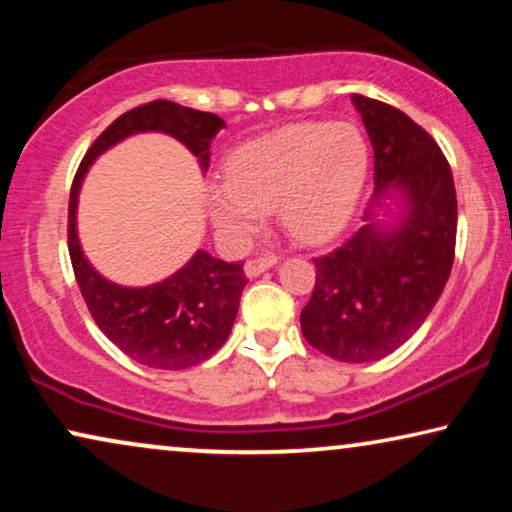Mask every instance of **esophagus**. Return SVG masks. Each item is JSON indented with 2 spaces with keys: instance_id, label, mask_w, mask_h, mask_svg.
<instances>
[{
  "instance_id": "1",
  "label": "esophagus",
  "mask_w": 512,
  "mask_h": 512,
  "mask_svg": "<svg viewBox=\"0 0 512 512\" xmlns=\"http://www.w3.org/2000/svg\"><path fill=\"white\" fill-rule=\"evenodd\" d=\"M277 263V256L272 254H265V256H258V258H249L247 263H244V272H247V277H258L261 272H265L272 265Z\"/></svg>"
}]
</instances>
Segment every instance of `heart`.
Listing matches in <instances>:
<instances>
[{
    "label": "heart",
    "mask_w": 512,
    "mask_h": 512,
    "mask_svg": "<svg viewBox=\"0 0 512 512\" xmlns=\"http://www.w3.org/2000/svg\"><path fill=\"white\" fill-rule=\"evenodd\" d=\"M368 174V144L352 123L286 125L237 146L223 181L205 188L209 216L230 240L244 242L265 209L303 242H324L352 219Z\"/></svg>",
    "instance_id": "1"
}]
</instances>
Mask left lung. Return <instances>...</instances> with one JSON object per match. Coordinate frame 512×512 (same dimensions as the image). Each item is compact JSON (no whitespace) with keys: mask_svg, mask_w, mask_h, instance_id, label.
Wrapping results in <instances>:
<instances>
[{"mask_svg":"<svg viewBox=\"0 0 512 512\" xmlns=\"http://www.w3.org/2000/svg\"><path fill=\"white\" fill-rule=\"evenodd\" d=\"M375 151V193L366 226L314 258L317 282L300 312L314 349L345 363L396 352L424 324L443 293L457 244V191L447 158L401 109L354 95ZM402 195L394 229L372 219L381 200Z\"/></svg>","mask_w":512,"mask_h":512,"instance_id":"8db88e82","label":"left lung"}]
</instances>
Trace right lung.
Listing matches in <instances>:
<instances>
[{
  "mask_svg": "<svg viewBox=\"0 0 512 512\" xmlns=\"http://www.w3.org/2000/svg\"><path fill=\"white\" fill-rule=\"evenodd\" d=\"M223 118L209 111L181 107L170 100H153L118 116L90 144L76 170L69 193L67 244L76 284L100 331L137 363L160 370H184L209 359L223 342L237 317L247 275L242 263H226L198 251L165 282L128 289L107 282L83 256L76 237V200L81 181L93 160L137 132H167L184 142L207 167L209 144L223 128Z\"/></svg>",
  "mask_w": 512,
  "mask_h": 512,
  "instance_id": "right-lung-1",
  "label": "right lung"
}]
</instances>
